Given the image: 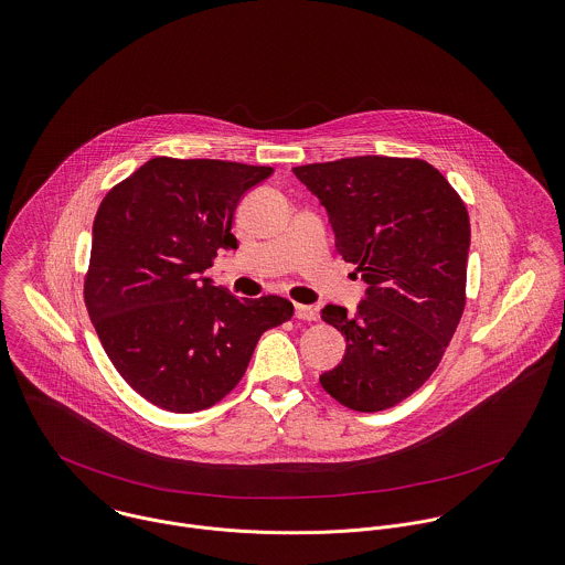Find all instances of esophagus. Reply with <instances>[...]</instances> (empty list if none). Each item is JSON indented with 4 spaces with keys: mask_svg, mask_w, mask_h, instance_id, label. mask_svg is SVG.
I'll return each instance as SVG.
<instances>
[{
    "mask_svg": "<svg viewBox=\"0 0 565 565\" xmlns=\"http://www.w3.org/2000/svg\"><path fill=\"white\" fill-rule=\"evenodd\" d=\"M295 317L301 321H315L317 319V310L312 306H303V303H295Z\"/></svg>",
    "mask_w": 565,
    "mask_h": 565,
    "instance_id": "34e87169",
    "label": "esophagus"
}]
</instances>
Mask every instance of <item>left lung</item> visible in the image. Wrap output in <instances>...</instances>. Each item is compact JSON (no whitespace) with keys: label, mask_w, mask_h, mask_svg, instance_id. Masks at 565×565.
<instances>
[{"label":"left lung","mask_w":565,"mask_h":565,"mask_svg":"<svg viewBox=\"0 0 565 565\" xmlns=\"http://www.w3.org/2000/svg\"><path fill=\"white\" fill-rule=\"evenodd\" d=\"M292 172L326 207L337 250L366 284L353 317L332 303L321 310L347 340L321 386L351 411H386L433 375L462 317L465 203L422 159L369 154Z\"/></svg>","instance_id":"1"}]
</instances>
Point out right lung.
<instances>
[{
    "instance_id": "1",
    "label": "right lung",
    "mask_w": 565,
    "mask_h": 565,
    "mask_svg": "<svg viewBox=\"0 0 565 565\" xmlns=\"http://www.w3.org/2000/svg\"><path fill=\"white\" fill-rule=\"evenodd\" d=\"M273 168L154 157L105 196L85 303L117 373L150 404L196 413L242 380L259 337L292 317L284 297L237 299L203 273L242 196Z\"/></svg>"
}]
</instances>
